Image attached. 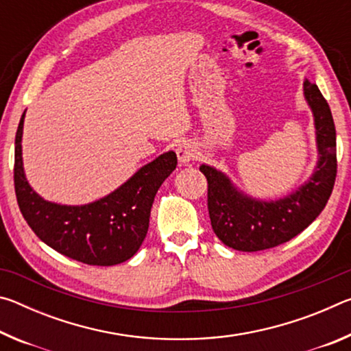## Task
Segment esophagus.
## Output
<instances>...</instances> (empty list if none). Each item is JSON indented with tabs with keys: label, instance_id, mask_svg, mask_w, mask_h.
Here are the masks:
<instances>
[{
	"label": "esophagus",
	"instance_id": "1",
	"mask_svg": "<svg viewBox=\"0 0 351 351\" xmlns=\"http://www.w3.org/2000/svg\"><path fill=\"white\" fill-rule=\"evenodd\" d=\"M176 154H178V159H180V164L186 165L198 156L197 145H195L192 141H182L181 144L176 147Z\"/></svg>",
	"mask_w": 351,
	"mask_h": 351
}]
</instances>
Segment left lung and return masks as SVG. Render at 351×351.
<instances>
[{
  "label": "left lung",
  "instance_id": "left-lung-1",
  "mask_svg": "<svg viewBox=\"0 0 351 351\" xmlns=\"http://www.w3.org/2000/svg\"><path fill=\"white\" fill-rule=\"evenodd\" d=\"M304 96L314 117L317 164L308 181L294 192L278 199H258L234 186L223 171L199 165L209 184L207 207L212 229L226 246L243 252L276 247L299 235L324 210L337 171L336 128L317 85L305 80Z\"/></svg>",
  "mask_w": 351,
  "mask_h": 351
}]
</instances>
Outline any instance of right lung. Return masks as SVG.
<instances>
[{"mask_svg": "<svg viewBox=\"0 0 351 351\" xmlns=\"http://www.w3.org/2000/svg\"><path fill=\"white\" fill-rule=\"evenodd\" d=\"M15 136L14 182L23 217L38 239L66 257L93 266H112L132 258L144 241L158 189L176 169L167 152L136 171L114 192L82 206L46 201L31 187L23 167V125Z\"/></svg>", "mask_w": 351, "mask_h": 351, "instance_id": "obj_1", "label": "right lung"}]
</instances>
